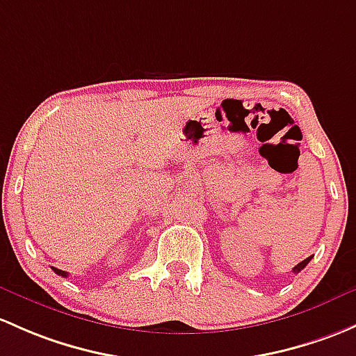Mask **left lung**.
Listing matches in <instances>:
<instances>
[{
  "instance_id": "left-lung-1",
  "label": "left lung",
  "mask_w": 356,
  "mask_h": 356,
  "mask_svg": "<svg viewBox=\"0 0 356 356\" xmlns=\"http://www.w3.org/2000/svg\"><path fill=\"white\" fill-rule=\"evenodd\" d=\"M310 259H312V256H310V257H307V259H304V261H302V263H298L297 264V266H295L293 268V273H300L302 271V269H304L305 266H307V264H309V261Z\"/></svg>"
}]
</instances>
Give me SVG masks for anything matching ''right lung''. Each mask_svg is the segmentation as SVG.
Returning a JSON list of instances; mask_svg holds the SVG:
<instances>
[{
  "label": "right lung",
  "instance_id": "add662e5",
  "mask_svg": "<svg viewBox=\"0 0 356 356\" xmlns=\"http://www.w3.org/2000/svg\"><path fill=\"white\" fill-rule=\"evenodd\" d=\"M52 271H54V273H56V275L63 276V278H66V276H68V273H66V271H63V269H58V268H52Z\"/></svg>",
  "mask_w": 356,
  "mask_h": 356
}]
</instances>
